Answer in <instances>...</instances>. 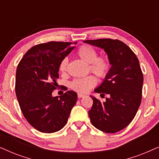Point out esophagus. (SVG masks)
I'll list each match as a JSON object with an SVG mask.
<instances>
[{"label": "esophagus", "instance_id": "obj_1", "mask_svg": "<svg viewBox=\"0 0 159 159\" xmlns=\"http://www.w3.org/2000/svg\"><path fill=\"white\" fill-rule=\"evenodd\" d=\"M77 96H78V98H83V97L85 96V95H83V94H81V93H78Z\"/></svg>", "mask_w": 159, "mask_h": 159}]
</instances>
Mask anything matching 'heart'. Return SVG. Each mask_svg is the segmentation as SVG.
<instances>
[{
  "mask_svg": "<svg viewBox=\"0 0 159 159\" xmlns=\"http://www.w3.org/2000/svg\"><path fill=\"white\" fill-rule=\"evenodd\" d=\"M77 54L84 62L88 63L91 72L95 74L98 77L103 79L107 77L111 69L109 61L106 56H98L95 50L90 45H82L78 48ZM68 60L64 58L61 61L58 70L61 74L66 73L67 70ZM96 84V79L93 76L79 78L71 82V88L78 93H88Z\"/></svg>",
  "mask_w": 159,
  "mask_h": 159,
  "instance_id": "heart-1",
  "label": "heart"
}]
</instances>
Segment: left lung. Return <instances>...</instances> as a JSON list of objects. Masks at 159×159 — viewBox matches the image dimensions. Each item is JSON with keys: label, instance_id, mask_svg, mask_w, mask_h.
I'll list each match as a JSON object with an SVG mask.
<instances>
[{"label": "left lung", "instance_id": "1", "mask_svg": "<svg viewBox=\"0 0 159 159\" xmlns=\"http://www.w3.org/2000/svg\"><path fill=\"white\" fill-rule=\"evenodd\" d=\"M84 43L103 49L111 65L107 77L94 90L109 97L101 102L90 96L93 101L88 112L91 123L102 132L115 133L129 125L140 105L143 75L139 60L134 52L119 40L98 39Z\"/></svg>", "mask_w": 159, "mask_h": 159}]
</instances>
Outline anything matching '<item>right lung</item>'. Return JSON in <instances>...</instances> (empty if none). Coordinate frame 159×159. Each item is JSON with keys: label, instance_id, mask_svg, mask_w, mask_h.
I'll list each match as a JSON object with an SVG mask.
<instances>
[{"label": "right lung", "instance_id": "1", "mask_svg": "<svg viewBox=\"0 0 159 159\" xmlns=\"http://www.w3.org/2000/svg\"><path fill=\"white\" fill-rule=\"evenodd\" d=\"M77 43L48 42L31 48L19 63L15 90L21 112L38 131L53 133L66 125L77 94L66 91L52 96L58 84L61 61L75 48Z\"/></svg>", "mask_w": 159, "mask_h": 159}]
</instances>
